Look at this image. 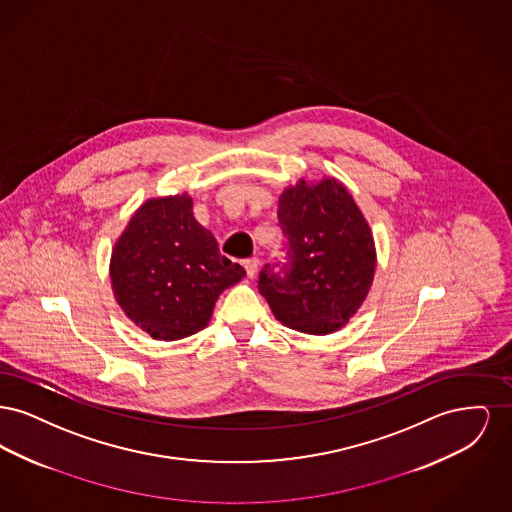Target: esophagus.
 <instances>
[{"mask_svg":"<svg viewBox=\"0 0 512 512\" xmlns=\"http://www.w3.org/2000/svg\"><path fill=\"white\" fill-rule=\"evenodd\" d=\"M245 272L249 278H255L257 276V270H259V259L257 257H251V259H245L244 261Z\"/></svg>","mask_w":512,"mask_h":512,"instance_id":"1","label":"esophagus"}]
</instances>
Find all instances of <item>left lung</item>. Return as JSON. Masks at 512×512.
<instances>
[{
	"label": "left lung",
	"instance_id": "8db88e82",
	"mask_svg": "<svg viewBox=\"0 0 512 512\" xmlns=\"http://www.w3.org/2000/svg\"><path fill=\"white\" fill-rule=\"evenodd\" d=\"M288 253L265 265L259 292L272 315L303 334L326 336L349 322L368 295L376 247L365 215L336 178L299 180L278 199Z\"/></svg>",
	"mask_w": 512,
	"mask_h": 512
}]
</instances>
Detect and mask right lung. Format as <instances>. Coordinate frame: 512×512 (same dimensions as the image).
I'll return each mask as SVG.
<instances>
[{
	"instance_id": "right-lung-1",
	"label": "right lung",
	"mask_w": 512,
	"mask_h": 512,
	"mask_svg": "<svg viewBox=\"0 0 512 512\" xmlns=\"http://www.w3.org/2000/svg\"><path fill=\"white\" fill-rule=\"evenodd\" d=\"M109 276L124 315L153 340L174 341L203 330L220 293L245 270L220 255L184 192L147 199L136 209L115 242Z\"/></svg>"
}]
</instances>
